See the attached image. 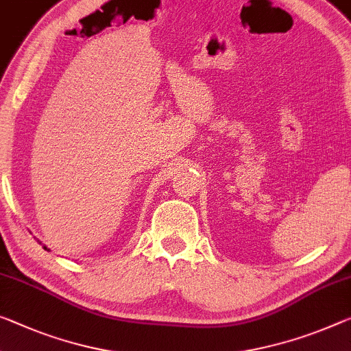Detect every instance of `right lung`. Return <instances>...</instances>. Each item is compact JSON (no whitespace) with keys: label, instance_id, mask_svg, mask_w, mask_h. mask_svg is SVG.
<instances>
[{"label":"right lung","instance_id":"obj_1","mask_svg":"<svg viewBox=\"0 0 351 351\" xmlns=\"http://www.w3.org/2000/svg\"><path fill=\"white\" fill-rule=\"evenodd\" d=\"M44 247H45V250H47V246H44Z\"/></svg>","mask_w":351,"mask_h":351}]
</instances>
